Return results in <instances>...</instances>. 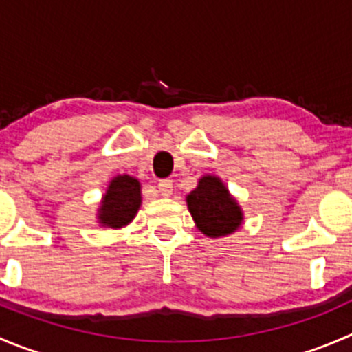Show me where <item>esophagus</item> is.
<instances>
[{
  "label": "esophagus",
  "mask_w": 352,
  "mask_h": 352,
  "mask_svg": "<svg viewBox=\"0 0 352 352\" xmlns=\"http://www.w3.org/2000/svg\"><path fill=\"white\" fill-rule=\"evenodd\" d=\"M157 188H159L160 195L169 197L170 193H173V182H170V179H160L159 185H157Z\"/></svg>",
  "instance_id": "34e87169"
}]
</instances>
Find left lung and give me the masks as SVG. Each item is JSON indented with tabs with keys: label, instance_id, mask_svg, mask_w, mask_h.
Here are the masks:
<instances>
[{
	"label": "left lung",
	"instance_id": "left-lung-1",
	"mask_svg": "<svg viewBox=\"0 0 352 352\" xmlns=\"http://www.w3.org/2000/svg\"><path fill=\"white\" fill-rule=\"evenodd\" d=\"M186 206L197 228L210 239L232 235L240 228L243 212L217 176H202L199 186L186 195Z\"/></svg>",
	"mask_w": 352,
	"mask_h": 352
}]
</instances>
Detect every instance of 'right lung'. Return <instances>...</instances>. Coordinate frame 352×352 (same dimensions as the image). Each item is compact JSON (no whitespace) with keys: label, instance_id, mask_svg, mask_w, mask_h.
<instances>
[{"label":"right lung","instance_id":"1","mask_svg":"<svg viewBox=\"0 0 352 352\" xmlns=\"http://www.w3.org/2000/svg\"><path fill=\"white\" fill-rule=\"evenodd\" d=\"M142 206V185L129 174H119L110 182L98 209V223L119 230L135 219Z\"/></svg>","mask_w":352,"mask_h":352}]
</instances>
